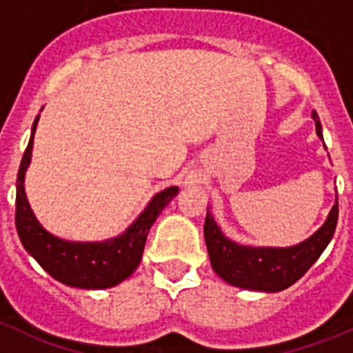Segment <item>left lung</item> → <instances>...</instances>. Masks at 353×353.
Returning <instances> with one entry per match:
<instances>
[{
	"label": "left lung",
	"instance_id": "left-lung-1",
	"mask_svg": "<svg viewBox=\"0 0 353 353\" xmlns=\"http://www.w3.org/2000/svg\"><path fill=\"white\" fill-rule=\"evenodd\" d=\"M316 121L317 135L323 139L321 122L317 113H312ZM339 205L337 200L328 214L327 223L307 241L288 249H270V247H245L227 240L218 229L214 218L208 211L203 223V236L208 245L209 258L214 272L227 283L250 290L278 292L296 283L321 256L328 241L336 232Z\"/></svg>",
	"mask_w": 353,
	"mask_h": 353
}]
</instances>
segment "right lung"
I'll list each match as a JSON object with an SVG mask.
<instances>
[{"instance_id": "right-lung-1", "label": "right lung", "mask_w": 353, "mask_h": 353, "mask_svg": "<svg viewBox=\"0 0 353 353\" xmlns=\"http://www.w3.org/2000/svg\"><path fill=\"white\" fill-rule=\"evenodd\" d=\"M37 119L32 126L30 142L23 153L16 183V229L23 247L34 260L54 279L68 287L77 288H108L130 278L139 267L144 252L145 238L162 209L173 200L179 188H168L157 194L145 208L137 222L124 234L103 243H74L59 240L46 232L34 216L26 202L23 179L28 168L34 144V131Z\"/></svg>"}]
</instances>
